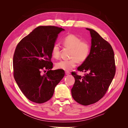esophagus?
Here are the masks:
<instances>
[{"label": "esophagus", "mask_w": 128, "mask_h": 128, "mask_svg": "<svg viewBox=\"0 0 128 128\" xmlns=\"http://www.w3.org/2000/svg\"><path fill=\"white\" fill-rule=\"evenodd\" d=\"M70 74V72H68V71H66V75H69V74Z\"/></svg>", "instance_id": "esophagus-1"}]
</instances>
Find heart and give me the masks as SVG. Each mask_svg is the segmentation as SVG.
<instances>
[{
  "mask_svg": "<svg viewBox=\"0 0 128 128\" xmlns=\"http://www.w3.org/2000/svg\"><path fill=\"white\" fill-rule=\"evenodd\" d=\"M62 43L65 47L71 48L70 57L72 58L58 62L56 64V68L69 70L76 66L78 61L83 62L88 58L90 52V45L87 41L81 40L78 36L70 34L64 38ZM52 55L54 59L60 57V48L58 44L53 46Z\"/></svg>",
  "mask_w": 128,
  "mask_h": 128,
  "instance_id": "heart-1",
  "label": "heart"
}]
</instances>
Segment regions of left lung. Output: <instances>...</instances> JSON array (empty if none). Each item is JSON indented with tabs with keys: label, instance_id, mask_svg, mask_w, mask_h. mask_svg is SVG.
<instances>
[{
	"label": "left lung",
	"instance_id": "8db88e82",
	"mask_svg": "<svg viewBox=\"0 0 128 128\" xmlns=\"http://www.w3.org/2000/svg\"><path fill=\"white\" fill-rule=\"evenodd\" d=\"M86 29L92 38L90 52L77 70L88 73L82 77L75 72L72 73L75 80L71 90L72 96L84 106L94 104L103 97L116 72L114 53L110 44L95 30Z\"/></svg>",
	"mask_w": 128,
	"mask_h": 128
}]
</instances>
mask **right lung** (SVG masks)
<instances>
[{
    "label": "right lung",
    "instance_id": "add662e5",
    "mask_svg": "<svg viewBox=\"0 0 128 128\" xmlns=\"http://www.w3.org/2000/svg\"><path fill=\"white\" fill-rule=\"evenodd\" d=\"M63 30L55 26H38L22 38L15 48L14 79L26 98L34 102L42 104L51 99L64 76L62 70H51L52 49L58 34ZM45 70L47 72L42 75L41 71Z\"/></svg>",
    "mask_w": 128,
    "mask_h": 128
}]
</instances>
